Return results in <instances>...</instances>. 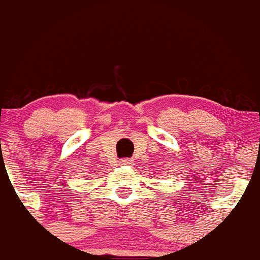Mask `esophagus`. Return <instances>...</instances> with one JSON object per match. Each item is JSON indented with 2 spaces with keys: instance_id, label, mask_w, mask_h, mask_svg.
Masks as SVG:
<instances>
[{
  "instance_id": "obj_1",
  "label": "esophagus",
  "mask_w": 260,
  "mask_h": 260,
  "mask_svg": "<svg viewBox=\"0 0 260 260\" xmlns=\"http://www.w3.org/2000/svg\"><path fill=\"white\" fill-rule=\"evenodd\" d=\"M120 164L121 165H133V159L132 158H123Z\"/></svg>"
}]
</instances>
